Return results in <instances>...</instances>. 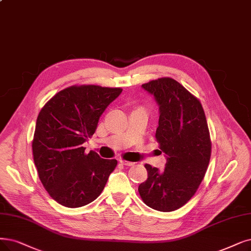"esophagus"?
I'll return each mask as SVG.
<instances>
[{
    "label": "esophagus",
    "mask_w": 251,
    "mask_h": 251,
    "mask_svg": "<svg viewBox=\"0 0 251 251\" xmlns=\"http://www.w3.org/2000/svg\"><path fill=\"white\" fill-rule=\"evenodd\" d=\"M120 163H122L123 165H125V166H128V167H131V166H134L135 165V163H133V162H127V160H120Z\"/></svg>",
    "instance_id": "obj_1"
}]
</instances>
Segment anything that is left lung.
Here are the masks:
<instances>
[{
    "mask_svg": "<svg viewBox=\"0 0 251 251\" xmlns=\"http://www.w3.org/2000/svg\"><path fill=\"white\" fill-rule=\"evenodd\" d=\"M158 105L155 138L166 154L164 171L146 164L148 178L139 194L150 208L171 212L185 205L201 184L211 156L204 109L176 80L164 77L142 84Z\"/></svg>",
    "mask_w": 251,
    "mask_h": 251,
    "instance_id": "8db88e82",
    "label": "left lung"
}]
</instances>
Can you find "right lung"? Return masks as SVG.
Listing matches in <instances>:
<instances>
[{"mask_svg": "<svg viewBox=\"0 0 251 251\" xmlns=\"http://www.w3.org/2000/svg\"><path fill=\"white\" fill-rule=\"evenodd\" d=\"M120 87L73 85L53 96L40 111L33 139V155L40 180L54 201L78 208L101 195L116 159L82 144L97 129L109 104L122 94Z\"/></svg>", "mask_w": 251, "mask_h": 251, "instance_id": "add662e5", "label": "right lung"}]
</instances>
